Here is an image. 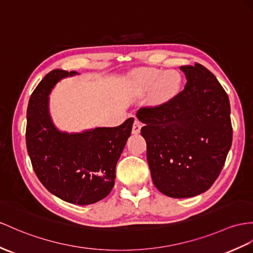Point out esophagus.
Wrapping results in <instances>:
<instances>
[{
  "mask_svg": "<svg viewBox=\"0 0 253 253\" xmlns=\"http://www.w3.org/2000/svg\"><path fill=\"white\" fill-rule=\"evenodd\" d=\"M140 128H141V122L137 119H135V121L133 123V126H132V133L138 134L140 132Z\"/></svg>",
  "mask_w": 253,
  "mask_h": 253,
  "instance_id": "34e87169",
  "label": "esophagus"
}]
</instances>
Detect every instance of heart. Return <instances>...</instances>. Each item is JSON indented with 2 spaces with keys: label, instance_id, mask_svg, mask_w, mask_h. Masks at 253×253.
I'll return each mask as SVG.
<instances>
[{
  "label": "heart",
  "instance_id": "obj_1",
  "mask_svg": "<svg viewBox=\"0 0 253 253\" xmlns=\"http://www.w3.org/2000/svg\"><path fill=\"white\" fill-rule=\"evenodd\" d=\"M136 87L147 91L153 87L152 97L157 102H165L174 96L180 88L181 77L175 71L162 72L157 69L139 70L133 75Z\"/></svg>",
  "mask_w": 253,
  "mask_h": 253
}]
</instances>
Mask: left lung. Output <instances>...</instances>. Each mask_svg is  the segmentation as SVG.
Segmentation results:
<instances>
[{"mask_svg": "<svg viewBox=\"0 0 253 253\" xmlns=\"http://www.w3.org/2000/svg\"><path fill=\"white\" fill-rule=\"evenodd\" d=\"M187 84L171 100L141 107L140 134L153 184L175 199L192 198L212 186L232 145L229 96L205 66H181Z\"/></svg>", "mask_w": 253, "mask_h": 253, "instance_id": "left-lung-1", "label": "left lung"}]
</instances>
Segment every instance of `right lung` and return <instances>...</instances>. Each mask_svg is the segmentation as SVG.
Listing matches in <instances>:
<instances>
[{"mask_svg":"<svg viewBox=\"0 0 253 253\" xmlns=\"http://www.w3.org/2000/svg\"><path fill=\"white\" fill-rule=\"evenodd\" d=\"M75 71L53 70L30 97L26 141L33 169L49 192L71 204L89 205L114 188L116 165L132 132L134 119L119 126L95 127L82 133L61 132L49 114V93Z\"/></svg>","mask_w":253,"mask_h":253,"instance_id":"right-lung-1","label":"right lung"}]
</instances>
